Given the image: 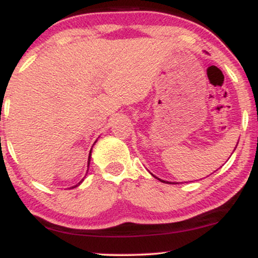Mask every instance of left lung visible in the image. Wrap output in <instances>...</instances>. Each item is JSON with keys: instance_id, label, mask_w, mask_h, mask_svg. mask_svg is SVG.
Listing matches in <instances>:
<instances>
[{"instance_id": "left-lung-1", "label": "left lung", "mask_w": 258, "mask_h": 258, "mask_svg": "<svg viewBox=\"0 0 258 258\" xmlns=\"http://www.w3.org/2000/svg\"><path fill=\"white\" fill-rule=\"evenodd\" d=\"M161 182H165V180H161ZM168 183V182H167Z\"/></svg>"}]
</instances>
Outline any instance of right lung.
I'll use <instances>...</instances> for the list:
<instances>
[{
	"mask_svg": "<svg viewBox=\"0 0 258 258\" xmlns=\"http://www.w3.org/2000/svg\"><path fill=\"white\" fill-rule=\"evenodd\" d=\"M90 159H91V153H90V158H88V165H90V161H91ZM80 183H81V182H80ZM80 183H79V184H80ZM79 184H78V185H79ZM78 185H75V186H78ZM75 186H73V188H75Z\"/></svg>",
	"mask_w": 258,
	"mask_h": 258,
	"instance_id": "obj_1",
	"label": "right lung"
}]
</instances>
